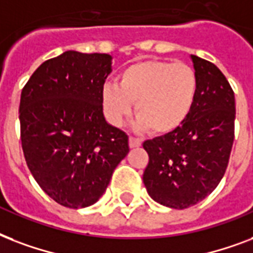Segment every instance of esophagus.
Wrapping results in <instances>:
<instances>
[{
    "label": "esophagus",
    "instance_id": "esophagus-1",
    "mask_svg": "<svg viewBox=\"0 0 253 253\" xmlns=\"http://www.w3.org/2000/svg\"><path fill=\"white\" fill-rule=\"evenodd\" d=\"M129 146L130 148H138V146H141V141L138 138H134V137H129Z\"/></svg>",
    "mask_w": 253,
    "mask_h": 253
}]
</instances>
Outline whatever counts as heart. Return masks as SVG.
<instances>
[{"instance_id": "1", "label": "heart", "mask_w": 253, "mask_h": 253, "mask_svg": "<svg viewBox=\"0 0 253 253\" xmlns=\"http://www.w3.org/2000/svg\"><path fill=\"white\" fill-rule=\"evenodd\" d=\"M198 76L191 66L164 60L129 64L117 76V84L101 88V105L107 120L120 126L134 103L137 129L168 134L183 125L195 104Z\"/></svg>"}]
</instances>
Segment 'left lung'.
Instances as JSON below:
<instances>
[{
  "label": "left lung",
  "instance_id": "left-lung-1",
  "mask_svg": "<svg viewBox=\"0 0 253 253\" xmlns=\"http://www.w3.org/2000/svg\"><path fill=\"white\" fill-rule=\"evenodd\" d=\"M198 95L177 130L146 140L149 164L142 175L152 199L170 209H187L215 190L226 173L235 130V95L215 64L191 55Z\"/></svg>",
  "mask_w": 253,
  "mask_h": 253
}]
</instances>
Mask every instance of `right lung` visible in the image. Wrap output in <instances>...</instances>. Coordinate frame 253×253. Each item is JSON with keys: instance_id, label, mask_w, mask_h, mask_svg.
<instances>
[{"instance_id": "obj_1", "label": "right lung", "mask_w": 253, "mask_h": 253, "mask_svg": "<svg viewBox=\"0 0 253 253\" xmlns=\"http://www.w3.org/2000/svg\"><path fill=\"white\" fill-rule=\"evenodd\" d=\"M111 71L108 54L70 50L43 62L21 93L26 164L43 191L64 207L99 201L129 152L126 133L103 113L100 93Z\"/></svg>"}]
</instances>
